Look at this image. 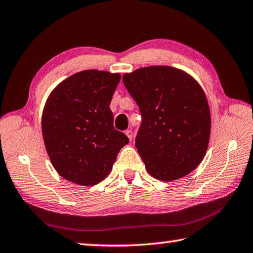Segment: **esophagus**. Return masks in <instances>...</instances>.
I'll return each instance as SVG.
<instances>
[{"label":"esophagus","mask_w":253,"mask_h":253,"mask_svg":"<svg viewBox=\"0 0 253 253\" xmlns=\"http://www.w3.org/2000/svg\"><path fill=\"white\" fill-rule=\"evenodd\" d=\"M125 134L127 135L128 138H129V140H131V139H132V131H131V130H126V131H125Z\"/></svg>","instance_id":"esophagus-1"}]
</instances>
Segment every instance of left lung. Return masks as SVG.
I'll list each match as a JSON object with an SVG mask.
<instances>
[{"label": "left lung", "instance_id": "left-lung-1", "mask_svg": "<svg viewBox=\"0 0 253 253\" xmlns=\"http://www.w3.org/2000/svg\"><path fill=\"white\" fill-rule=\"evenodd\" d=\"M142 114L135 146L147 172L160 181L190 174L207 153L211 115L193 77L169 66H151L123 76Z\"/></svg>", "mask_w": 253, "mask_h": 253}]
</instances>
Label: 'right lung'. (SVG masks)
Listing matches in <instances>:
<instances>
[{
  "label": "right lung",
  "instance_id": "1",
  "mask_svg": "<svg viewBox=\"0 0 253 253\" xmlns=\"http://www.w3.org/2000/svg\"><path fill=\"white\" fill-rule=\"evenodd\" d=\"M121 75L84 70L50 93L42 113V136L60 176L79 185L101 182L129 139L114 127L109 108Z\"/></svg>",
  "mask_w": 253,
  "mask_h": 253
}]
</instances>
